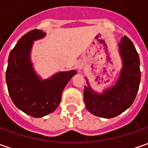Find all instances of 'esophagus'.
<instances>
[{
	"label": "esophagus",
	"instance_id": "34e87169",
	"mask_svg": "<svg viewBox=\"0 0 148 148\" xmlns=\"http://www.w3.org/2000/svg\"><path fill=\"white\" fill-rule=\"evenodd\" d=\"M84 62H83V60H79L78 61V63H77V68L79 69V70H81V69H84Z\"/></svg>",
	"mask_w": 148,
	"mask_h": 148
}]
</instances>
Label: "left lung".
<instances>
[{
    "label": "left lung",
    "mask_w": 148,
    "mask_h": 148,
    "mask_svg": "<svg viewBox=\"0 0 148 148\" xmlns=\"http://www.w3.org/2000/svg\"><path fill=\"white\" fill-rule=\"evenodd\" d=\"M119 51L123 66L114 86L97 93L88 87L84 88L86 108L96 116L106 119L115 117L128 109L134 101L141 79L140 60L138 54L128 37H123L119 43Z\"/></svg>",
    "instance_id": "1"
}]
</instances>
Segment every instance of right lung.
<instances>
[{"label":"right lung","mask_w":148,"mask_h":148,"mask_svg":"<svg viewBox=\"0 0 148 148\" xmlns=\"http://www.w3.org/2000/svg\"><path fill=\"white\" fill-rule=\"evenodd\" d=\"M46 33L33 29L18 41L9 56L5 80L10 98L18 109L34 118L53 112L60 102L61 95L76 70L60 72L48 79L35 73L30 60L33 42Z\"/></svg>","instance_id":"1"}]
</instances>
